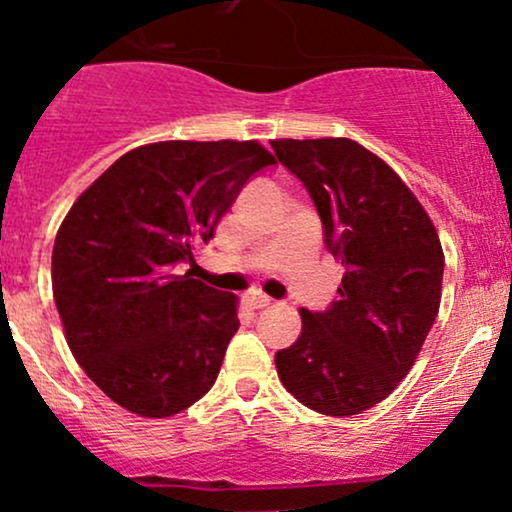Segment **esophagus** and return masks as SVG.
I'll list each match as a JSON object with an SVG mask.
<instances>
[{
	"label": "esophagus",
	"mask_w": 512,
	"mask_h": 512,
	"mask_svg": "<svg viewBox=\"0 0 512 512\" xmlns=\"http://www.w3.org/2000/svg\"><path fill=\"white\" fill-rule=\"evenodd\" d=\"M269 303H272V299H269V296H262V294L247 296V306H250L252 311H262V308H267Z\"/></svg>",
	"instance_id": "obj_1"
}]
</instances>
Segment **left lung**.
<instances>
[{"instance_id": "8db88e82", "label": "left lung", "mask_w": 512, "mask_h": 512, "mask_svg": "<svg viewBox=\"0 0 512 512\" xmlns=\"http://www.w3.org/2000/svg\"><path fill=\"white\" fill-rule=\"evenodd\" d=\"M306 184L325 245L345 274L325 313L301 308V335L274 355L284 389L311 411L355 415L413 369L442 299L445 252L401 177L350 138L269 140Z\"/></svg>"}]
</instances>
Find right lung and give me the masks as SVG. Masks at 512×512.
Returning a JSON list of instances; mask_svg holds the SVG:
<instances>
[{
  "mask_svg": "<svg viewBox=\"0 0 512 512\" xmlns=\"http://www.w3.org/2000/svg\"><path fill=\"white\" fill-rule=\"evenodd\" d=\"M274 165L257 140H162L128 150L77 196L53 245L65 340L106 396L170 418L216 381L238 296L172 274L209 243L247 179Z\"/></svg>",
  "mask_w": 512,
  "mask_h": 512,
  "instance_id": "obj_1",
  "label": "right lung"
}]
</instances>
